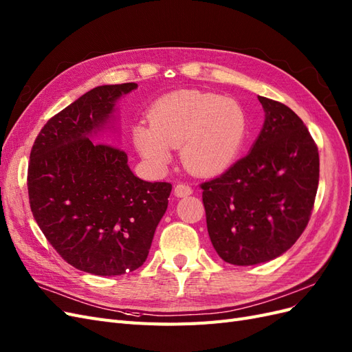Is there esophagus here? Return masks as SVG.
Masks as SVG:
<instances>
[{"instance_id": "obj_1", "label": "esophagus", "mask_w": 352, "mask_h": 352, "mask_svg": "<svg viewBox=\"0 0 352 352\" xmlns=\"http://www.w3.org/2000/svg\"><path fill=\"white\" fill-rule=\"evenodd\" d=\"M192 194V188H190L189 185H185V184H179L176 185L175 188V195L177 198H182V197H188Z\"/></svg>"}]
</instances>
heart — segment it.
I'll list each match as a JSON object with an SVG mask.
<instances>
[{
  "instance_id": "obj_1",
  "label": "heart",
  "mask_w": 352,
  "mask_h": 352,
  "mask_svg": "<svg viewBox=\"0 0 352 352\" xmlns=\"http://www.w3.org/2000/svg\"><path fill=\"white\" fill-rule=\"evenodd\" d=\"M150 126L136 123L132 140L138 153L154 168L172 162L180 146L184 164L197 175H217L238 158L247 138L248 120L232 98L194 89L176 91L154 102Z\"/></svg>"
}]
</instances>
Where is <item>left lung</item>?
Wrapping results in <instances>:
<instances>
[{
	"instance_id": "obj_1",
	"label": "left lung",
	"mask_w": 352,
	"mask_h": 352,
	"mask_svg": "<svg viewBox=\"0 0 352 352\" xmlns=\"http://www.w3.org/2000/svg\"><path fill=\"white\" fill-rule=\"evenodd\" d=\"M258 101L264 123L250 153L201 185L212 247L235 265L289 250L310 220L318 186V151L302 120L282 102Z\"/></svg>"
}]
</instances>
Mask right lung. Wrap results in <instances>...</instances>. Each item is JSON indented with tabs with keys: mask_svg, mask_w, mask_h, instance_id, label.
<instances>
[{
	"mask_svg": "<svg viewBox=\"0 0 352 352\" xmlns=\"http://www.w3.org/2000/svg\"><path fill=\"white\" fill-rule=\"evenodd\" d=\"M138 83L102 85L42 127L30 151V210L48 242L73 267L119 276L145 263L172 192L167 182L136 177L114 131L117 101Z\"/></svg>",
	"mask_w": 352,
	"mask_h": 352,
	"instance_id": "1",
	"label": "right lung"
}]
</instances>
